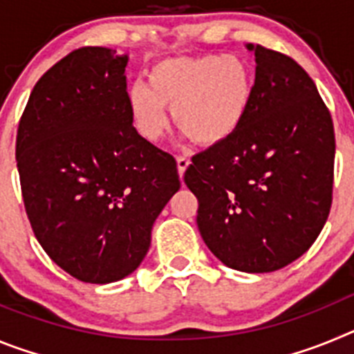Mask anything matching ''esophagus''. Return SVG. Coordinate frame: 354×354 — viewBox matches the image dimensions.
Listing matches in <instances>:
<instances>
[{
  "instance_id": "34e87169",
  "label": "esophagus",
  "mask_w": 354,
  "mask_h": 354,
  "mask_svg": "<svg viewBox=\"0 0 354 354\" xmlns=\"http://www.w3.org/2000/svg\"><path fill=\"white\" fill-rule=\"evenodd\" d=\"M187 167H189V159L184 158V156H179V158H177V168H179L180 179H183V175H184V171H186Z\"/></svg>"
}]
</instances>
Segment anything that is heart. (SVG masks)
<instances>
[{"label":"heart","instance_id":"obj_1","mask_svg":"<svg viewBox=\"0 0 354 354\" xmlns=\"http://www.w3.org/2000/svg\"><path fill=\"white\" fill-rule=\"evenodd\" d=\"M252 97V74L239 56H177L150 68L147 84L131 86L127 108L136 131L149 142L167 133L170 108L187 136L202 147H216L237 133Z\"/></svg>","mask_w":354,"mask_h":354}]
</instances>
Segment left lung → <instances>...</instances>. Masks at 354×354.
<instances>
[{
    "label": "left lung",
    "instance_id": "8db88e82",
    "mask_svg": "<svg viewBox=\"0 0 354 354\" xmlns=\"http://www.w3.org/2000/svg\"><path fill=\"white\" fill-rule=\"evenodd\" d=\"M248 115L221 145L193 156L184 183L200 236L225 266L271 273L299 259L331 207L335 133L310 76L262 46Z\"/></svg>",
    "mask_w": 354,
    "mask_h": 354
}]
</instances>
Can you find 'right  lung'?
<instances>
[{
	"label": "right lung",
	"mask_w": 354,
	"mask_h": 354,
	"mask_svg": "<svg viewBox=\"0 0 354 354\" xmlns=\"http://www.w3.org/2000/svg\"><path fill=\"white\" fill-rule=\"evenodd\" d=\"M127 62L109 48L72 51L37 81L19 122L31 228L51 261L86 283L117 282L142 264L180 187L174 156L133 127Z\"/></svg>",
	"instance_id": "right-lung-1"
}]
</instances>
